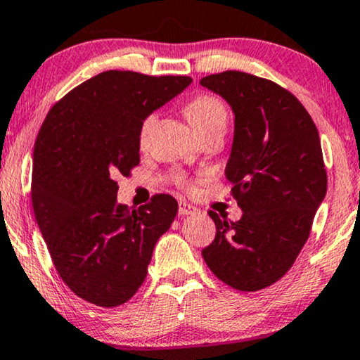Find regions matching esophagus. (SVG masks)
Here are the masks:
<instances>
[{"instance_id": "34e87169", "label": "esophagus", "mask_w": 360, "mask_h": 360, "mask_svg": "<svg viewBox=\"0 0 360 360\" xmlns=\"http://www.w3.org/2000/svg\"><path fill=\"white\" fill-rule=\"evenodd\" d=\"M195 206H191L190 203H186V201H180L179 203V214L180 216H190V214H195L196 213Z\"/></svg>"}]
</instances>
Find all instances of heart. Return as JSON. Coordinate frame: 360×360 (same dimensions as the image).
I'll return each mask as SVG.
<instances>
[{"mask_svg": "<svg viewBox=\"0 0 360 360\" xmlns=\"http://www.w3.org/2000/svg\"><path fill=\"white\" fill-rule=\"evenodd\" d=\"M186 116L200 136L210 134L213 131H226L228 124V110L224 103L213 95H200L191 100L185 108ZM155 121V112L146 116L141 124V139L144 141L149 134L152 124Z\"/></svg>", "mask_w": 360, "mask_h": 360, "instance_id": "obj_1", "label": "heart"}]
</instances>
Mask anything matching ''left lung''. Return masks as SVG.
Listing matches in <instances>:
<instances>
[{"mask_svg":"<svg viewBox=\"0 0 360 360\" xmlns=\"http://www.w3.org/2000/svg\"><path fill=\"white\" fill-rule=\"evenodd\" d=\"M200 85L234 112L226 179L243 210L236 223L210 211L216 238L201 255L226 285L257 292L288 272L308 240L328 188L321 141L302 103L277 83L228 70Z\"/></svg>","mask_w":360,"mask_h":360,"instance_id":"obj_1","label":"left lung"}]
</instances>
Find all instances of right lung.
Masks as SVG:
<instances>
[{
	"instance_id": "add662e5",
	"label": "right lung",
	"mask_w": 360,
	"mask_h": 360,
	"mask_svg": "<svg viewBox=\"0 0 360 360\" xmlns=\"http://www.w3.org/2000/svg\"><path fill=\"white\" fill-rule=\"evenodd\" d=\"M190 77L108 70L52 106L34 144L32 208L67 287L96 307H120L146 280L155 243L179 203L155 195L117 203L116 175L139 164L141 124L180 95Z\"/></svg>"
}]
</instances>
